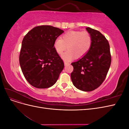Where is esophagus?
Listing matches in <instances>:
<instances>
[{
    "label": "esophagus",
    "mask_w": 129,
    "mask_h": 129,
    "mask_svg": "<svg viewBox=\"0 0 129 129\" xmlns=\"http://www.w3.org/2000/svg\"><path fill=\"white\" fill-rule=\"evenodd\" d=\"M64 64L65 66H67V65L69 64V63H68V62H64Z\"/></svg>",
    "instance_id": "1"
}]
</instances>
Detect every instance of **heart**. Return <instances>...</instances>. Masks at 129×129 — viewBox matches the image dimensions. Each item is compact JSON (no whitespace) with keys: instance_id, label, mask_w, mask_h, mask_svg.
Here are the masks:
<instances>
[{"instance_id":"b5f03b06","label":"heart","mask_w":129,"mask_h":129,"mask_svg":"<svg viewBox=\"0 0 129 129\" xmlns=\"http://www.w3.org/2000/svg\"><path fill=\"white\" fill-rule=\"evenodd\" d=\"M92 37L87 31L72 30L64 34L61 38L55 40L54 47L56 52L62 54L68 47V50L62 55L65 61L72 60L74 56H84L90 49Z\"/></svg>"}]
</instances>
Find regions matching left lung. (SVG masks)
Masks as SVG:
<instances>
[{"label":"left lung","mask_w":129,"mask_h":129,"mask_svg":"<svg viewBox=\"0 0 129 129\" xmlns=\"http://www.w3.org/2000/svg\"><path fill=\"white\" fill-rule=\"evenodd\" d=\"M92 37L89 51L78 61L72 63V82L76 88L91 91L102 84L110 67L111 56L109 42L99 31L87 27Z\"/></svg>","instance_id":"8db88e82"}]
</instances>
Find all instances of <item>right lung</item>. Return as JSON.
Instances as JSON below:
<instances>
[{
    "label": "right lung",
    "instance_id": "right-lung-1",
    "mask_svg": "<svg viewBox=\"0 0 129 129\" xmlns=\"http://www.w3.org/2000/svg\"><path fill=\"white\" fill-rule=\"evenodd\" d=\"M63 30L52 26L34 27L22 41L19 63L26 80L32 86L45 89L56 83L64 68L54 44Z\"/></svg>",
    "mask_w": 129,
    "mask_h": 129
}]
</instances>
